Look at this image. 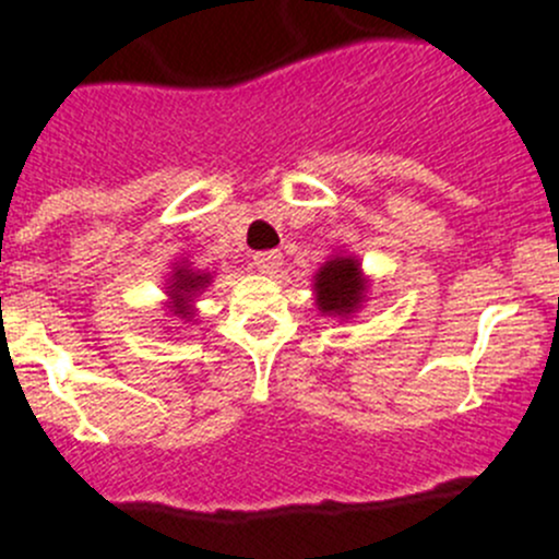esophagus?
<instances>
[{
    "label": "esophagus",
    "mask_w": 559,
    "mask_h": 559,
    "mask_svg": "<svg viewBox=\"0 0 559 559\" xmlns=\"http://www.w3.org/2000/svg\"><path fill=\"white\" fill-rule=\"evenodd\" d=\"M252 261H255L258 272L269 274V277H274V274H277L282 266H285V261H282V252H277V250H272V252H258V255L252 258Z\"/></svg>",
    "instance_id": "obj_1"
}]
</instances>
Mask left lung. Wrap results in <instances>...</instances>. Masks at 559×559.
<instances>
[{"instance_id": "8db88e82", "label": "left lung", "mask_w": 559, "mask_h": 559, "mask_svg": "<svg viewBox=\"0 0 559 559\" xmlns=\"http://www.w3.org/2000/svg\"><path fill=\"white\" fill-rule=\"evenodd\" d=\"M369 287L372 280L364 274L361 261L350 252H334L312 277L314 307L320 314L347 320L367 304Z\"/></svg>"}]
</instances>
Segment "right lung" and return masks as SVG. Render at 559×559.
<instances>
[{"label": "right lung", "mask_w": 559, "mask_h": 559, "mask_svg": "<svg viewBox=\"0 0 559 559\" xmlns=\"http://www.w3.org/2000/svg\"><path fill=\"white\" fill-rule=\"evenodd\" d=\"M212 274L198 272L192 269L190 261H179L170 266L168 280H165V309L174 320H192L195 318V301L209 285H212Z\"/></svg>", "instance_id": "1"}]
</instances>
